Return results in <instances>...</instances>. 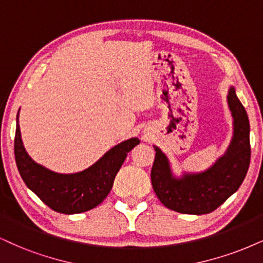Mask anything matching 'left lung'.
Returning <instances> with one entry per match:
<instances>
[{"label": "left lung", "mask_w": 263, "mask_h": 263, "mask_svg": "<svg viewBox=\"0 0 263 263\" xmlns=\"http://www.w3.org/2000/svg\"><path fill=\"white\" fill-rule=\"evenodd\" d=\"M227 101L233 117V138L224 155L209 170L185 172L176 177L166 155L154 146L156 156L151 170L152 187L168 209L186 215H206L218 209L245 179L251 157L250 123L233 86Z\"/></svg>", "instance_id": "8db88e82"}]
</instances>
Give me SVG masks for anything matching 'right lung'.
<instances>
[{
    "label": "right lung",
    "instance_id": "1",
    "mask_svg": "<svg viewBox=\"0 0 263 263\" xmlns=\"http://www.w3.org/2000/svg\"><path fill=\"white\" fill-rule=\"evenodd\" d=\"M17 115L14 156L25 185L53 211L74 215L99 206L113 186V181L130 152L140 142L132 138L116 145L96 163L78 173L62 174L41 166L29 156L22 141Z\"/></svg>",
    "mask_w": 263,
    "mask_h": 263
}]
</instances>
